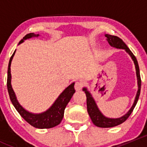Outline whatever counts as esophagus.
Here are the masks:
<instances>
[{
  "mask_svg": "<svg viewBox=\"0 0 147 147\" xmlns=\"http://www.w3.org/2000/svg\"><path fill=\"white\" fill-rule=\"evenodd\" d=\"M83 86H84V84L82 82H76L75 84V89L77 91H79V90H82Z\"/></svg>",
  "mask_w": 147,
  "mask_h": 147,
  "instance_id": "1",
  "label": "esophagus"
}]
</instances>
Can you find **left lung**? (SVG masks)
I'll list each match as a JSON object with an SVG mask.
<instances>
[{"label": "left lung", "instance_id": "obj_1", "mask_svg": "<svg viewBox=\"0 0 147 147\" xmlns=\"http://www.w3.org/2000/svg\"><path fill=\"white\" fill-rule=\"evenodd\" d=\"M107 40L108 42L111 46L114 47H117V48L119 49H124L130 56L131 57L132 60H134V63L135 64L136 67V71H137V76L138 80V91L137 96H136L135 100H134V105L131 107L130 110L124 116L118 118V119H109V118L105 117L103 116V115L100 112L99 109L97 108V105H96L95 102L93 100L91 94H90L88 91L87 90L86 88H83V91L85 92L86 97H87V112H88L89 115H90V118H91L93 124L95 126L99 127H102V128H109V127H113L115 126L119 125V124H122L123 122L126 121L128 119L129 117L131 114V112L134 110V107H135L136 105H137L138 100H139V94H140V90H141V84H142V80H141V77L140 73H139V65H138V62L137 60V58L134 56V55L131 53V50H129L127 45L124 42V41L117 36L112 35H106Z\"/></svg>", "mask_w": 147, "mask_h": 147}]
</instances>
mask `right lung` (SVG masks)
Here are the masks:
<instances>
[{
	"mask_svg": "<svg viewBox=\"0 0 147 147\" xmlns=\"http://www.w3.org/2000/svg\"><path fill=\"white\" fill-rule=\"evenodd\" d=\"M39 35H35L33 32L28 33L25 37H23V39L20 41L19 44L23 42L25 40L30 38L32 37L38 36ZM16 51L13 53L12 56L10 58L9 64H8V78H7V87H8V94H9L10 99L13 103V106L16 109V110L18 112L20 116L23 118L28 124H30L32 127L35 128L39 129H50L58 125L61 122L64 116V111L67 105L69 100L72 98V95L75 92V88H74V83L68 86L66 89L59 96L53 106L50 108L45 112L40 115H33V114L29 113L26 110H25L23 107L20 105L18 102L17 101L15 93L13 92V88L10 84L11 80V74H10V64H11L12 59Z\"/></svg>",
	"mask_w": 147,
	"mask_h": 147,
	"instance_id": "obj_1",
	"label": "right lung"
}]
</instances>
